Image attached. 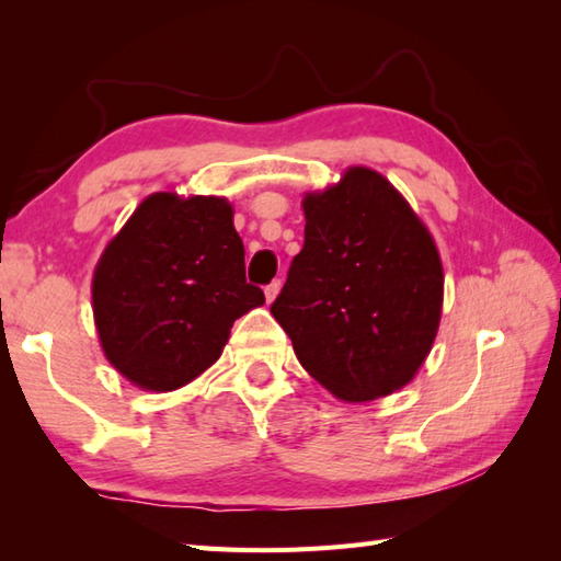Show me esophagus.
<instances>
[{"label":"esophagus","instance_id":"1","mask_svg":"<svg viewBox=\"0 0 561 561\" xmlns=\"http://www.w3.org/2000/svg\"><path fill=\"white\" fill-rule=\"evenodd\" d=\"M279 289H282V282H279V279H274L272 284H267V287H265V299H267V304H272L274 299H277Z\"/></svg>","mask_w":561,"mask_h":561}]
</instances>
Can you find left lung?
I'll use <instances>...</instances> for the list:
<instances>
[{"mask_svg":"<svg viewBox=\"0 0 561 561\" xmlns=\"http://www.w3.org/2000/svg\"><path fill=\"white\" fill-rule=\"evenodd\" d=\"M304 214V248L270 311L332 396H390L414 378L438 330L444 270L434 238L398 190L362 165L306 195Z\"/></svg>","mask_w":561,"mask_h":561,"instance_id":"obj_1","label":"left lung"}]
</instances>
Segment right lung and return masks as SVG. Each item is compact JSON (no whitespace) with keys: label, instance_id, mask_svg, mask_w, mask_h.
<instances>
[{"label":"right lung","instance_id":"obj_1","mask_svg":"<svg viewBox=\"0 0 561 561\" xmlns=\"http://www.w3.org/2000/svg\"><path fill=\"white\" fill-rule=\"evenodd\" d=\"M93 318L108 362L145 390H175L219 359L236 318L265 304L224 197L153 193L93 272Z\"/></svg>","mask_w":561,"mask_h":561}]
</instances>
